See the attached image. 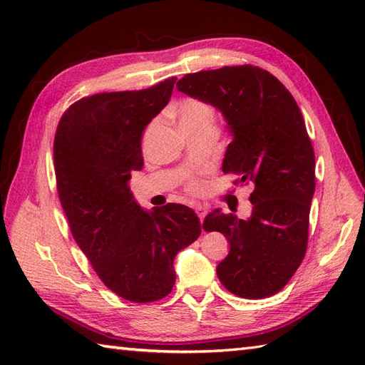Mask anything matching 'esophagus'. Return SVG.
<instances>
[{"label": "esophagus", "mask_w": 365, "mask_h": 365, "mask_svg": "<svg viewBox=\"0 0 365 365\" xmlns=\"http://www.w3.org/2000/svg\"><path fill=\"white\" fill-rule=\"evenodd\" d=\"M195 210H196V213H197V216H199V220H200V222L204 221V218H205V213H207V208L205 207H202L200 204H197L196 207H195Z\"/></svg>", "instance_id": "34e87169"}]
</instances>
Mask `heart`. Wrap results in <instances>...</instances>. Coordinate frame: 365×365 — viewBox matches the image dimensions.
Masks as SVG:
<instances>
[{
  "label": "heart",
  "mask_w": 365,
  "mask_h": 365,
  "mask_svg": "<svg viewBox=\"0 0 365 365\" xmlns=\"http://www.w3.org/2000/svg\"><path fill=\"white\" fill-rule=\"evenodd\" d=\"M173 111L177 115L182 130L187 135L196 133V131H200V130L215 128V119H216L215 110H213V106L204 102V100L195 98V97L183 98L173 108ZM153 128H155V122L149 128H147L145 136L149 135ZM188 188L191 191H197L199 183L196 180H192V182H190Z\"/></svg>",
  "instance_id": "1"
}]
</instances>
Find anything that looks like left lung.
Here are the masks:
<instances>
[{"instance_id": "1", "label": "left lung", "mask_w": 365, "mask_h": 365, "mask_svg": "<svg viewBox=\"0 0 365 365\" xmlns=\"http://www.w3.org/2000/svg\"><path fill=\"white\" fill-rule=\"evenodd\" d=\"M177 89L222 113L232 136L222 173L254 185L247 220L220 208L205 216L204 230L230 243L216 274L240 298H268L290 281L307 247L315 155L302 114L276 76L251 64L188 73Z\"/></svg>"}]
</instances>
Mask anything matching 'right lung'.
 Wrapping results in <instances>:
<instances>
[{"label":"right lung","mask_w":365,"mask_h":365,"mask_svg":"<svg viewBox=\"0 0 365 365\" xmlns=\"http://www.w3.org/2000/svg\"><path fill=\"white\" fill-rule=\"evenodd\" d=\"M175 80L84 97L63 114L54 135L58 195L75 242L108 289L131 302L169 294L177 252L200 235L190 207L147 212L128 187L144 165L143 131L168 105Z\"/></svg>","instance_id":"obj_1"}]
</instances>
